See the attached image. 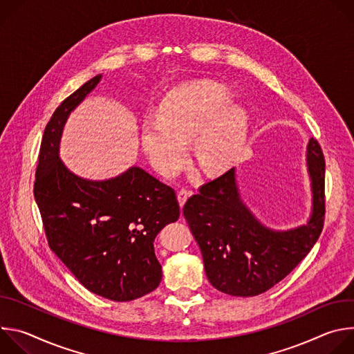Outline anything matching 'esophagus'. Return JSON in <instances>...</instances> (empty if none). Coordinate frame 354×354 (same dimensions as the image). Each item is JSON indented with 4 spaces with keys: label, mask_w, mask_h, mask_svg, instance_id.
<instances>
[{
    "label": "esophagus",
    "mask_w": 354,
    "mask_h": 354,
    "mask_svg": "<svg viewBox=\"0 0 354 354\" xmlns=\"http://www.w3.org/2000/svg\"><path fill=\"white\" fill-rule=\"evenodd\" d=\"M192 196V192L187 190V189H180L178 192V201H179V206L183 207V205L186 203V200Z\"/></svg>",
    "instance_id": "esophagus-1"
}]
</instances>
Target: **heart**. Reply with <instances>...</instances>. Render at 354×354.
<instances>
[{
    "label": "heart",
    "instance_id": "1",
    "mask_svg": "<svg viewBox=\"0 0 354 354\" xmlns=\"http://www.w3.org/2000/svg\"><path fill=\"white\" fill-rule=\"evenodd\" d=\"M232 89L214 81H194L171 89L158 118L141 124L144 153L162 175H176L187 162L194 138L198 165L210 174L231 168L248 142L249 115L232 104Z\"/></svg>",
    "mask_w": 354,
    "mask_h": 354
}]
</instances>
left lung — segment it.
Returning a JSON list of instances; mask_svg holds the SVG:
<instances>
[{"mask_svg":"<svg viewBox=\"0 0 354 354\" xmlns=\"http://www.w3.org/2000/svg\"><path fill=\"white\" fill-rule=\"evenodd\" d=\"M311 214L288 230L266 227L241 197L235 168L200 187L183 207L214 288L235 297L259 295L281 281L318 241L325 216V160L317 140L307 145Z\"/></svg>","mask_w":354,"mask_h":354,"instance_id":"1","label":"left lung"}]
</instances>
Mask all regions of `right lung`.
Wrapping results in <instances>:
<instances>
[{"mask_svg":"<svg viewBox=\"0 0 354 354\" xmlns=\"http://www.w3.org/2000/svg\"><path fill=\"white\" fill-rule=\"evenodd\" d=\"M100 80L97 74L80 86L47 123L33 194L50 249L91 292L123 302L160 286L162 269L154 239L179 218V205L172 187L140 167L92 180L62 161L66 122Z\"/></svg>","mask_w":354,"mask_h":354,"instance_id":"right-lung-1","label":"right lung"}]
</instances>
